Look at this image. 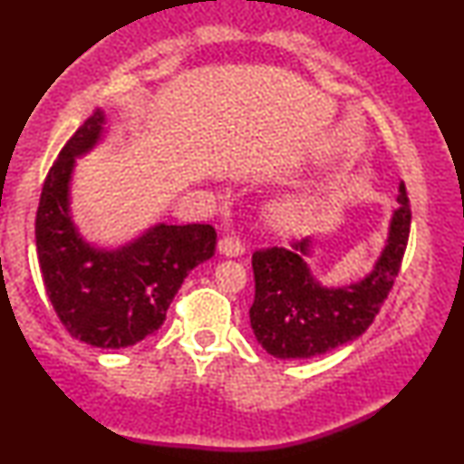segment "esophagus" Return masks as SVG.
Wrapping results in <instances>:
<instances>
[{
    "label": "esophagus",
    "instance_id": "1",
    "mask_svg": "<svg viewBox=\"0 0 464 464\" xmlns=\"http://www.w3.org/2000/svg\"><path fill=\"white\" fill-rule=\"evenodd\" d=\"M218 251L226 257H238L245 253V246L237 237H224L218 243Z\"/></svg>",
    "mask_w": 464,
    "mask_h": 464
}]
</instances>
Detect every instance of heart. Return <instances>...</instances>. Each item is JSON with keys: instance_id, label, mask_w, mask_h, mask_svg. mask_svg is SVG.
Here are the masks:
<instances>
[{"instance_id": "obj_1", "label": "heart", "mask_w": 464, "mask_h": 464, "mask_svg": "<svg viewBox=\"0 0 464 464\" xmlns=\"http://www.w3.org/2000/svg\"><path fill=\"white\" fill-rule=\"evenodd\" d=\"M272 224H275L276 227H289L291 224H294V215H291L289 211H276L275 215H272Z\"/></svg>"}]
</instances>
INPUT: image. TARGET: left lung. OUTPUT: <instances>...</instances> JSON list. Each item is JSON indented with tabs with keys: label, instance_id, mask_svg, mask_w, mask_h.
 <instances>
[{
	"label": "left lung",
	"instance_id": "1",
	"mask_svg": "<svg viewBox=\"0 0 464 464\" xmlns=\"http://www.w3.org/2000/svg\"><path fill=\"white\" fill-rule=\"evenodd\" d=\"M399 207L389 237L370 275L344 287H325L310 272L306 257L313 238L253 253L256 300L251 329L266 353L276 359H310L357 340L376 319L395 276L410 237V198L399 186Z\"/></svg>",
	"mask_w": 464,
	"mask_h": 464
}]
</instances>
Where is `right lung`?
<instances>
[{"mask_svg":"<svg viewBox=\"0 0 464 464\" xmlns=\"http://www.w3.org/2000/svg\"><path fill=\"white\" fill-rule=\"evenodd\" d=\"M105 113L94 111L61 150L44 181L35 245L44 287L75 340L126 348L154 334L183 278L213 257L218 234L208 224H156L118 249L94 246L72 218L75 158L103 137Z\"/></svg>","mask_w":464,"mask_h":464,"instance_id":"right-lung-1","label":"right lung"}]
</instances>
